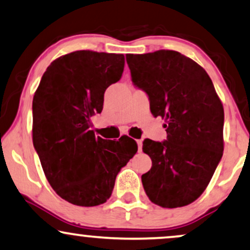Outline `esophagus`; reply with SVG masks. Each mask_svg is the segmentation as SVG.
Wrapping results in <instances>:
<instances>
[{
    "label": "esophagus",
    "mask_w": 250,
    "mask_h": 250,
    "mask_svg": "<svg viewBox=\"0 0 250 250\" xmlns=\"http://www.w3.org/2000/svg\"><path fill=\"white\" fill-rule=\"evenodd\" d=\"M136 142H137V145H138V151H142V146H143L142 140H138V141H136Z\"/></svg>",
    "instance_id": "obj_1"
}]
</instances>
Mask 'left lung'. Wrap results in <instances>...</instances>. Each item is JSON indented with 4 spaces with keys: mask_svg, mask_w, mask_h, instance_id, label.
I'll return each instance as SVG.
<instances>
[{
    "mask_svg": "<svg viewBox=\"0 0 250 250\" xmlns=\"http://www.w3.org/2000/svg\"><path fill=\"white\" fill-rule=\"evenodd\" d=\"M135 86L165 119L167 140H144L152 167L142 183L152 203L180 208L197 200L223 157L224 108L207 71L175 50L128 54Z\"/></svg>",
    "mask_w": 250,
    "mask_h": 250,
    "instance_id": "1",
    "label": "left lung"
}]
</instances>
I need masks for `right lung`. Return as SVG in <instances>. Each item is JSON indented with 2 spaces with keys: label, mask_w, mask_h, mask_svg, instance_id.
I'll list each match as a JSON object with an SVG mask.
<instances>
[{
  "label": "right lung",
  "mask_w": 250,
  "mask_h": 250,
  "mask_svg": "<svg viewBox=\"0 0 250 250\" xmlns=\"http://www.w3.org/2000/svg\"><path fill=\"white\" fill-rule=\"evenodd\" d=\"M123 68V54L77 50L50 63L34 93V148L49 185L71 204L105 203L137 152L128 136L110 142L90 130L91 116L102 113L104 93Z\"/></svg>",
  "instance_id": "add662e5"
}]
</instances>
